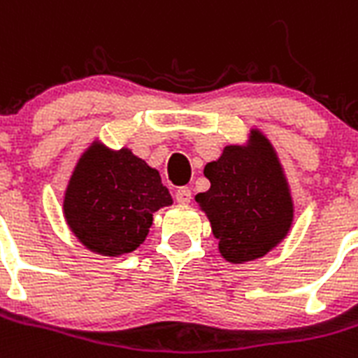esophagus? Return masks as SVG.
Returning <instances> with one entry per match:
<instances>
[{"label":"esophagus","instance_id":"obj_1","mask_svg":"<svg viewBox=\"0 0 358 358\" xmlns=\"http://www.w3.org/2000/svg\"><path fill=\"white\" fill-rule=\"evenodd\" d=\"M191 198H192V194H191V189H189V187H180V189H176L175 200L178 201L180 205H187L189 201H191Z\"/></svg>","mask_w":358,"mask_h":358}]
</instances>
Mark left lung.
Returning <instances> with one entry per match:
<instances>
[{
	"instance_id": "8db88e82",
	"label": "left lung",
	"mask_w": 358,
	"mask_h": 358,
	"mask_svg": "<svg viewBox=\"0 0 358 358\" xmlns=\"http://www.w3.org/2000/svg\"><path fill=\"white\" fill-rule=\"evenodd\" d=\"M210 189L196 194L209 217L220 254L245 263L268 254L290 231L294 201L272 144L250 131L247 145H227L203 169Z\"/></svg>"
}]
</instances>
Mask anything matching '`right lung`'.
<instances>
[{
    "label": "right lung",
    "instance_id": "obj_1",
    "mask_svg": "<svg viewBox=\"0 0 358 358\" xmlns=\"http://www.w3.org/2000/svg\"><path fill=\"white\" fill-rule=\"evenodd\" d=\"M173 203L158 171L129 149L90 145L64 192L68 227L80 243L102 256L133 252L144 243L153 213Z\"/></svg>",
    "mask_w": 358,
    "mask_h": 358
}]
</instances>
